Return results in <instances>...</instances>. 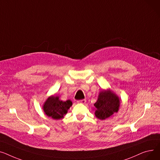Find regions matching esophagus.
Masks as SVG:
<instances>
[{
	"label": "esophagus",
	"mask_w": 160,
	"mask_h": 160,
	"mask_svg": "<svg viewBox=\"0 0 160 160\" xmlns=\"http://www.w3.org/2000/svg\"><path fill=\"white\" fill-rule=\"evenodd\" d=\"M77 102L78 103H85L86 102V99H81V100H78V101H77Z\"/></svg>",
	"instance_id": "34e87169"
}]
</instances>
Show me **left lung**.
Returning a JSON list of instances; mask_svg holds the SVG:
<instances>
[{
    "instance_id": "obj_1",
    "label": "left lung",
    "mask_w": 160,
    "mask_h": 160,
    "mask_svg": "<svg viewBox=\"0 0 160 160\" xmlns=\"http://www.w3.org/2000/svg\"><path fill=\"white\" fill-rule=\"evenodd\" d=\"M119 105V98L115 93L110 90L101 91L94 104L95 115L97 118L104 120L118 112Z\"/></svg>"
}]
</instances>
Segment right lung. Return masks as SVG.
<instances>
[{"label": "right lung", "instance_id": "right-lung-1", "mask_svg": "<svg viewBox=\"0 0 160 160\" xmlns=\"http://www.w3.org/2000/svg\"><path fill=\"white\" fill-rule=\"evenodd\" d=\"M72 105V102L70 100L62 101L59 99V96H52L46 99L42 108L46 116L53 119H60L67 114Z\"/></svg>", "mask_w": 160, "mask_h": 160}]
</instances>
